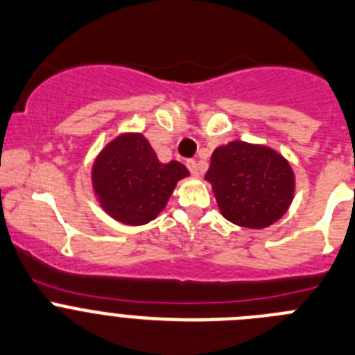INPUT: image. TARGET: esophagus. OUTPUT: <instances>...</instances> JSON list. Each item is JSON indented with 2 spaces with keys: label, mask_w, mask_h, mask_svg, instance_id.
Instances as JSON below:
<instances>
[{
  "label": "esophagus",
  "mask_w": 355,
  "mask_h": 355,
  "mask_svg": "<svg viewBox=\"0 0 355 355\" xmlns=\"http://www.w3.org/2000/svg\"><path fill=\"white\" fill-rule=\"evenodd\" d=\"M187 168H189L191 175H194V177H198V175L201 173V170H200V164H198V162L194 161V159H189V161H187Z\"/></svg>",
  "instance_id": "1"
}]
</instances>
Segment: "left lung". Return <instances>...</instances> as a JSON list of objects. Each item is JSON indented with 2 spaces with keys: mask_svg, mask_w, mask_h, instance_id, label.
Returning <instances> with one entry per match:
<instances>
[{
  "mask_svg": "<svg viewBox=\"0 0 355 355\" xmlns=\"http://www.w3.org/2000/svg\"><path fill=\"white\" fill-rule=\"evenodd\" d=\"M223 216L244 228H267L288 210L293 171L267 146L232 141L214 150L205 175Z\"/></svg>",
  "mask_w": 355,
  "mask_h": 355,
  "instance_id": "1",
  "label": "left lung"
}]
</instances>
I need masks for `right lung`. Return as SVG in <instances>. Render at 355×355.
<instances>
[{
  "mask_svg": "<svg viewBox=\"0 0 355 355\" xmlns=\"http://www.w3.org/2000/svg\"><path fill=\"white\" fill-rule=\"evenodd\" d=\"M187 175L178 161L159 162L143 134H122L102 150L92 178L102 209L116 221L138 226L157 217Z\"/></svg>",
  "mask_w": 355,
  "mask_h": 355,
  "instance_id": "obj_1",
  "label": "right lung"
}]
</instances>
